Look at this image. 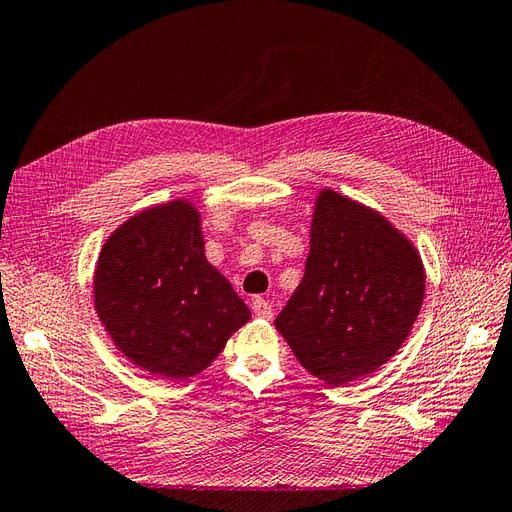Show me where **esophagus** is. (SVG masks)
<instances>
[{
	"mask_svg": "<svg viewBox=\"0 0 512 512\" xmlns=\"http://www.w3.org/2000/svg\"><path fill=\"white\" fill-rule=\"evenodd\" d=\"M253 312L259 318L270 320L272 318V305L266 299H261V296H255V299H253Z\"/></svg>",
	"mask_w": 512,
	"mask_h": 512,
	"instance_id": "obj_1",
	"label": "esophagus"
}]
</instances>
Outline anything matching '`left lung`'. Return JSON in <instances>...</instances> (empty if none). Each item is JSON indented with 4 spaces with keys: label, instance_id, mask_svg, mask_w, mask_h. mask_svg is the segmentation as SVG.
I'll return each instance as SVG.
<instances>
[{
    "label": "left lung",
    "instance_id": "left-lung-1",
    "mask_svg": "<svg viewBox=\"0 0 512 512\" xmlns=\"http://www.w3.org/2000/svg\"><path fill=\"white\" fill-rule=\"evenodd\" d=\"M419 253L360 202L323 189L305 275L275 320L296 360L325 384H347L388 362L419 316Z\"/></svg>",
    "mask_w": 512,
    "mask_h": 512
}]
</instances>
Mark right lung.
Here are the masks:
<instances>
[{
	"label": "right lung",
	"mask_w": 512,
	"mask_h": 512,
	"mask_svg": "<svg viewBox=\"0 0 512 512\" xmlns=\"http://www.w3.org/2000/svg\"><path fill=\"white\" fill-rule=\"evenodd\" d=\"M93 292L115 347L165 379L205 371L251 320L246 303L207 261L200 216L187 200L124 222L102 246Z\"/></svg>",
	"instance_id": "add662e5"
}]
</instances>
